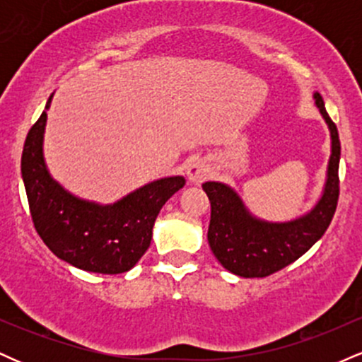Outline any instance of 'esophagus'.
I'll return each instance as SVG.
<instances>
[{
	"instance_id": "obj_1",
	"label": "esophagus",
	"mask_w": 362,
	"mask_h": 362,
	"mask_svg": "<svg viewBox=\"0 0 362 362\" xmlns=\"http://www.w3.org/2000/svg\"><path fill=\"white\" fill-rule=\"evenodd\" d=\"M209 175L211 167L204 160H194L192 163L187 167V177H189V180L194 182V184H201V182H204Z\"/></svg>"
}]
</instances>
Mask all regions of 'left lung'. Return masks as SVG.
Masks as SVG:
<instances>
[{
    "label": "left lung",
    "mask_w": 362,
    "mask_h": 362,
    "mask_svg": "<svg viewBox=\"0 0 362 362\" xmlns=\"http://www.w3.org/2000/svg\"><path fill=\"white\" fill-rule=\"evenodd\" d=\"M315 103L330 129L332 155L322 197L308 214L286 223H269L248 213L231 187L206 182L202 189L211 202L207 240L214 257L226 271L240 277H267L293 264L322 238L339 201L340 141L337 126L328 117L320 93Z\"/></svg>",
    "instance_id": "left-lung-1"
}]
</instances>
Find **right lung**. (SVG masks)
<instances>
[{
	"mask_svg": "<svg viewBox=\"0 0 362 362\" xmlns=\"http://www.w3.org/2000/svg\"><path fill=\"white\" fill-rule=\"evenodd\" d=\"M45 120L44 110L28 131L22 153V177L37 233L54 255L81 271L127 272L148 250L158 213L185 185V178L155 180L110 206L83 201L49 175L42 155Z\"/></svg>",
	"mask_w": 362,
	"mask_h": 362,
	"instance_id": "right-lung-1",
	"label": "right lung"
}]
</instances>
